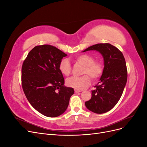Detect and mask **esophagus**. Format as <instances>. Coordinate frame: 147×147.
I'll return each mask as SVG.
<instances>
[{"instance_id": "obj_1", "label": "esophagus", "mask_w": 147, "mask_h": 147, "mask_svg": "<svg viewBox=\"0 0 147 147\" xmlns=\"http://www.w3.org/2000/svg\"><path fill=\"white\" fill-rule=\"evenodd\" d=\"M82 92V91L80 90H75V93H78V92Z\"/></svg>"}]
</instances>
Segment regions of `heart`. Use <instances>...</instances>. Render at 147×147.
<instances>
[{
    "mask_svg": "<svg viewBox=\"0 0 147 147\" xmlns=\"http://www.w3.org/2000/svg\"><path fill=\"white\" fill-rule=\"evenodd\" d=\"M75 60L84 66L82 74L86 75L81 77H70L67 80V84L75 90H82L90 86L91 79L89 76L94 80L101 76L103 72V65L99 62H94V57L88 55H78L75 57ZM59 69L62 74L68 76L71 72V65L69 61L66 58L61 59L59 64Z\"/></svg>",
    "mask_w": 147,
    "mask_h": 147,
    "instance_id": "heart-1",
    "label": "heart"
}]
</instances>
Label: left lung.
Masks as SVG:
<instances>
[{"label":"left lung","mask_w":147,"mask_h":147,"mask_svg":"<svg viewBox=\"0 0 147 147\" xmlns=\"http://www.w3.org/2000/svg\"><path fill=\"white\" fill-rule=\"evenodd\" d=\"M91 50L102 55L104 67L100 81L85 105L91 112L102 114L112 109L121 98L127 78L126 61L123 53L110 43H97L82 52Z\"/></svg>","instance_id":"obj_1"}]
</instances>
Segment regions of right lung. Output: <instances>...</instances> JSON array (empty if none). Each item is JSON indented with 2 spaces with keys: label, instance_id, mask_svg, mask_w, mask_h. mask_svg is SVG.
Listing matches in <instances>:
<instances>
[{
  "label": "right lung",
  "instance_id": "add662e5",
  "mask_svg": "<svg viewBox=\"0 0 147 147\" xmlns=\"http://www.w3.org/2000/svg\"><path fill=\"white\" fill-rule=\"evenodd\" d=\"M66 56L51 45L36 46L22 66V86L26 97L35 110L48 117L63 114L74 93V88L64 85L59 69L61 60Z\"/></svg>",
  "mask_w": 147,
  "mask_h": 147
}]
</instances>
